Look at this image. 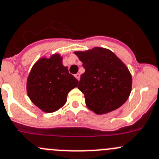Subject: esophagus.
<instances>
[{"label":"esophagus","instance_id":"esophagus-1","mask_svg":"<svg viewBox=\"0 0 159 159\" xmlns=\"http://www.w3.org/2000/svg\"><path fill=\"white\" fill-rule=\"evenodd\" d=\"M75 78H76L78 80V81H79V80H80V74H75Z\"/></svg>","mask_w":159,"mask_h":159}]
</instances>
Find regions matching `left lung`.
<instances>
[{
	"label": "left lung",
	"instance_id": "left-lung-1",
	"mask_svg": "<svg viewBox=\"0 0 159 159\" xmlns=\"http://www.w3.org/2000/svg\"><path fill=\"white\" fill-rule=\"evenodd\" d=\"M85 70L78 85L85 95L89 109L97 114L117 109L128 100L131 89V75L113 52L101 48L76 51Z\"/></svg>",
	"mask_w": 159,
	"mask_h": 159
}]
</instances>
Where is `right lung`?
Returning a JSON list of instances; mask_svg holds the SVG:
<instances>
[{"instance_id":"add662e5","label":"right lung","mask_w":159,"mask_h":159,"mask_svg":"<svg viewBox=\"0 0 159 159\" xmlns=\"http://www.w3.org/2000/svg\"><path fill=\"white\" fill-rule=\"evenodd\" d=\"M78 81L62 65L58 54L43 58L33 66L27 81L31 101L45 112L59 109L66 102L68 93L78 86Z\"/></svg>"}]
</instances>
